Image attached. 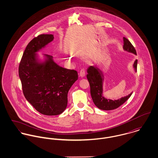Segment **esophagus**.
I'll return each instance as SVG.
<instances>
[{"instance_id": "obj_1", "label": "esophagus", "mask_w": 158, "mask_h": 158, "mask_svg": "<svg viewBox=\"0 0 158 158\" xmlns=\"http://www.w3.org/2000/svg\"><path fill=\"white\" fill-rule=\"evenodd\" d=\"M85 74H86V73H85V69H81V70H80V73H79V75H80V77H85Z\"/></svg>"}]
</instances>
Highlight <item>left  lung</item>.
Returning a JSON list of instances; mask_svg holds the SVG:
<instances>
[{
  "label": "left lung",
  "instance_id": "obj_1",
  "mask_svg": "<svg viewBox=\"0 0 158 158\" xmlns=\"http://www.w3.org/2000/svg\"><path fill=\"white\" fill-rule=\"evenodd\" d=\"M123 48L125 51L137 55L133 45L125 37H123ZM137 60H135L133 64L135 72L137 71ZM87 72L86 77L90 85L91 97L94 103L98 108L106 111L115 110L123 104L131 95L133 92L118 100H113L106 98L103 95V81L104 80L103 72L97 66H93L88 68Z\"/></svg>",
  "mask_w": 158,
  "mask_h": 158
}]
</instances>
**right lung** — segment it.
Segmentation results:
<instances>
[{
	"mask_svg": "<svg viewBox=\"0 0 158 158\" xmlns=\"http://www.w3.org/2000/svg\"><path fill=\"white\" fill-rule=\"evenodd\" d=\"M53 35H40L27 45L19 66V76L27 100L39 113L56 115L63 113L68 105V94L78 80L75 70L62 68L53 57L44 55V61L36 52L53 40Z\"/></svg>",
	"mask_w": 158,
	"mask_h": 158,
	"instance_id": "right-lung-1",
	"label": "right lung"
}]
</instances>
